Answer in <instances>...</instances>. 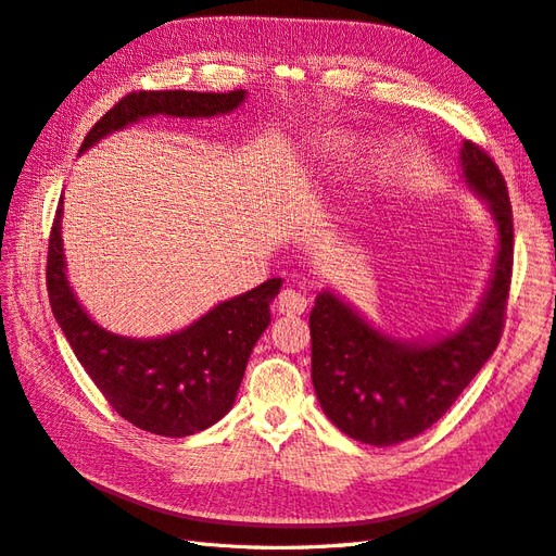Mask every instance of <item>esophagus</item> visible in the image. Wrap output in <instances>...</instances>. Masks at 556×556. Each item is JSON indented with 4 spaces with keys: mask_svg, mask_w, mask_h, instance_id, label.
<instances>
[{
    "mask_svg": "<svg viewBox=\"0 0 556 556\" xmlns=\"http://www.w3.org/2000/svg\"><path fill=\"white\" fill-rule=\"evenodd\" d=\"M308 306V299L299 290H282L278 296V311L288 315H301Z\"/></svg>",
    "mask_w": 556,
    "mask_h": 556,
    "instance_id": "esophagus-1",
    "label": "esophagus"
}]
</instances>
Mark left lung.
<instances>
[{
	"label": "left lung",
	"instance_id": "8db88e82",
	"mask_svg": "<svg viewBox=\"0 0 556 556\" xmlns=\"http://www.w3.org/2000/svg\"><path fill=\"white\" fill-rule=\"evenodd\" d=\"M464 180L490 208L498 250L490 285L468 323L435 341L382 333L333 292L311 311V376L319 406L350 439L390 447L415 439L450 410L501 341L513 276V208L496 162L462 146Z\"/></svg>",
	"mask_w": 556,
	"mask_h": 556
}]
</instances>
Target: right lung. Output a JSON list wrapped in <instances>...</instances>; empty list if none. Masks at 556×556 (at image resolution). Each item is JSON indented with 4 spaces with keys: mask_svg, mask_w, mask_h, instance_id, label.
I'll use <instances>...</instances> for the list:
<instances>
[{
    "mask_svg": "<svg viewBox=\"0 0 556 556\" xmlns=\"http://www.w3.org/2000/svg\"><path fill=\"white\" fill-rule=\"evenodd\" d=\"M245 90L188 92L139 90L123 97L80 146H90L150 115L211 117L245 102ZM62 199L48 241L46 285L50 308L97 390L115 413L143 431L182 439L225 417L241 387L250 352L271 323L268 304L280 292V278L223 301L197 323L162 339H129L99 327L83 311L66 280L62 252Z\"/></svg>",
    "mask_w": 556,
    "mask_h": 556,
    "instance_id": "right-lung-1",
    "label": "right lung"
}]
</instances>
